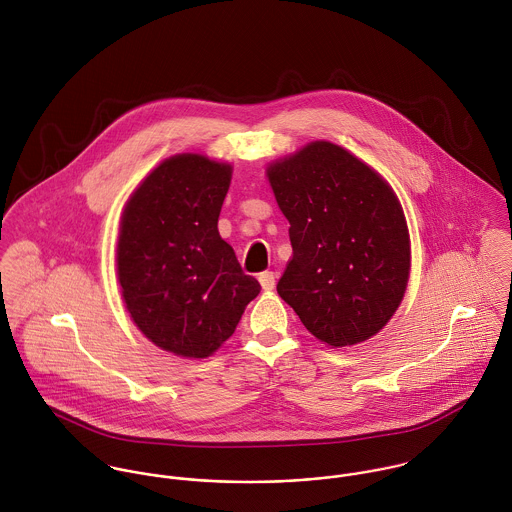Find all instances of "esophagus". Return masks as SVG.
<instances>
[{
  "instance_id": "esophagus-1",
  "label": "esophagus",
  "mask_w": 512,
  "mask_h": 512,
  "mask_svg": "<svg viewBox=\"0 0 512 512\" xmlns=\"http://www.w3.org/2000/svg\"><path fill=\"white\" fill-rule=\"evenodd\" d=\"M258 280H260V286H262L264 292H272L276 288V274L274 272H262L258 276Z\"/></svg>"
}]
</instances>
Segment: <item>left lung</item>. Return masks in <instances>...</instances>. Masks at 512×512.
Returning <instances> with one entry per match:
<instances>
[{"label":"left lung","mask_w":512,"mask_h":512,"mask_svg":"<svg viewBox=\"0 0 512 512\" xmlns=\"http://www.w3.org/2000/svg\"><path fill=\"white\" fill-rule=\"evenodd\" d=\"M268 179L290 220L293 248L280 297L331 347L376 335L398 309L410 274V238L394 191L329 142L272 163Z\"/></svg>","instance_id":"8db88e82"}]
</instances>
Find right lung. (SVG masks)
Returning a JSON list of instances; mask_svg holds the SVG:
<instances>
[{"label": "right lung", "mask_w": 512, "mask_h": 512, "mask_svg": "<svg viewBox=\"0 0 512 512\" xmlns=\"http://www.w3.org/2000/svg\"><path fill=\"white\" fill-rule=\"evenodd\" d=\"M230 165L205 155L165 159L130 197L118 240L126 307L151 343L205 359L260 293L219 234Z\"/></svg>", "instance_id": "1"}]
</instances>
